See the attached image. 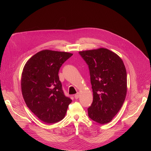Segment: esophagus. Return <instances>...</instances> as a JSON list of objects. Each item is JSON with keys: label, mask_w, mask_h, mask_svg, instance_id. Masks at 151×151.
<instances>
[{"label": "esophagus", "mask_w": 151, "mask_h": 151, "mask_svg": "<svg viewBox=\"0 0 151 151\" xmlns=\"http://www.w3.org/2000/svg\"><path fill=\"white\" fill-rule=\"evenodd\" d=\"M74 98L76 99H78L79 98V93H77L75 95H74Z\"/></svg>", "instance_id": "obj_1"}]
</instances>
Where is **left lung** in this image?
Segmentation results:
<instances>
[{
    "instance_id": "left-lung-1",
    "label": "left lung",
    "mask_w": 151,
    "mask_h": 151,
    "mask_svg": "<svg viewBox=\"0 0 151 151\" xmlns=\"http://www.w3.org/2000/svg\"><path fill=\"white\" fill-rule=\"evenodd\" d=\"M88 65L93 102L88 116L104 124L110 122L122 108L127 93V72L122 59L105 48L79 52Z\"/></svg>"
}]
</instances>
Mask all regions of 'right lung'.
Returning <instances> with one entry per match:
<instances>
[{"label":"right lung","mask_w":151,"mask_h":151,"mask_svg":"<svg viewBox=\"0 0 151 151\" xmlns=\"http://www.w3.org/2000/svg\"><path fill=\"white\" fill-rule=\"evenodd\" d=\"M72 53L43 50L24 65L21 86L24 101L31 111L47 124L65 117L72 100L65 96L58 76L62 65Z\"/></svg>","instance_id":"obj_1"}]
</instances>
